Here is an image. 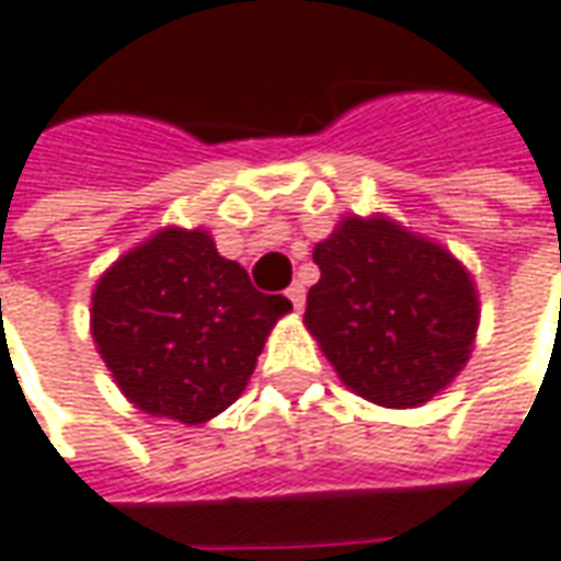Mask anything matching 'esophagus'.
I'll list each match as a JSON object with an SVG mask.
<instances>
[{
    "instance_id": "1",
    "label": "esophagus",
    "mask_w": 561,
    "mask_h": 561,
    "mask_svg": "<svg viewBox=\"0 0 561 561\" xmlns=\"http://www.w3.org/2000/svg\"><path fill=\"white\" fill-rule=\"evenodd\" d=\"M285 295H288V300H291V307H295V310H304L307 291H304V285H300V282H295V285H291V288H288Z\"/></svg>"
}]
</instances>
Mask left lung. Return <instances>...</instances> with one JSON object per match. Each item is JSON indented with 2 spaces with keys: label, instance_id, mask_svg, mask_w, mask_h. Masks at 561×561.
<instances>
[{
  "label": "left lung",
  "instance_id": "left-lung-1",
  "mask_svg": "<svg viewBox=\"0 0 561 561\" xmlns=\"http://www.w3.org/2000/svg\"><path fill=\"white\" fill-rule=\"evenodd\" d=\"M313 261L304 325L354 394L413 410L462 373L481 304L472 273L444 244L385 214H351Z\"/></svg>",
  "mask_w": 561,
  "mask_h": 561
}]
</instances>
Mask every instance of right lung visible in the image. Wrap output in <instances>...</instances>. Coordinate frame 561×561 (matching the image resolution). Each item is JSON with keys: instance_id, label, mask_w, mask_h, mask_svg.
<instances>
[{"instance_id": "1", "label": "right lung", "mask_w": 561, "mask_h": 561, "mask_svg": "<svg viewBox=\"0 0 561 561\" xmlns=\"http://www.w3.org/2000/svg\"><path fill=\"white\" fill-rule=\"evenodd\" d=\"M291 310L220 257L207 229L164 226L107 266L89 329L121 394L148 415L202 425L248 388L273 325Z\"/></svg>"}]
</instances>
